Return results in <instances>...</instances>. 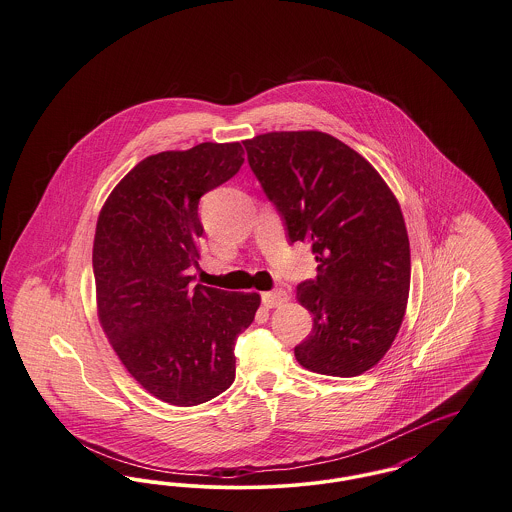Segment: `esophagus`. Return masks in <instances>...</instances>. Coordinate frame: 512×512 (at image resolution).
<instances>
[{
	"label": "esophagus",
	"mask_w": 512,
	"mask_h": 512,
	"mask_svg": "<svg viewBox=\"0 0 512 512\" xmlns=\"http://www.w3.org/2000/svg\"><path fill=\"white\" fill-rule=\"evenodd\" d=\"M288 292L286 290H274V292H265L263 293V305L267 307V309H274V307H280V305H284L286 301H288Z\"/></svg>",
	"instance_id": "esophagus-1"
}]
</instances>
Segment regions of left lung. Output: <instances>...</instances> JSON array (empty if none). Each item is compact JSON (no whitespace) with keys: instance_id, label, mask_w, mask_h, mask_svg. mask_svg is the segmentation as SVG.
Segmentation results:
<instances>
[{"instance_id":"8db88e82","label":"left lung","mask_w":512,"mask_h":512,"mask_svg":"<svg viewBox=\"0 0 512 512\" xmlns=\"http://www.w3.org/2000/svg\"><path fill=\"white\" fill-rule=\"evenodd\" d=\"M244 146L290 242H311L318 263L317 280L295 292L313 313L297 363L363 374L384 359L407 311L411 247L397 197L361 153L326 132H267Z\"/></svg>"}]
</instances>
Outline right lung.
<instances>
[{"instance_id": "right-lung-1", "label": "right lung", "mask_w": 512, "mask_h": 512, "mask_svg": "<svg viewBox=\"0 0 512 512\" xmlns=\"http://www.w3.org/2000/svg\"><path fill=\"white\" fill-rule=\"evenodd\" d=\"M240 142H203L149 155L99 211L94 236L96 307L107 340L130 376L153 397L194 407L236 378L234 343L261 305L257 292L197 284L203 226L199 197L244 163Z\"/></svg>"}]
</instances>
